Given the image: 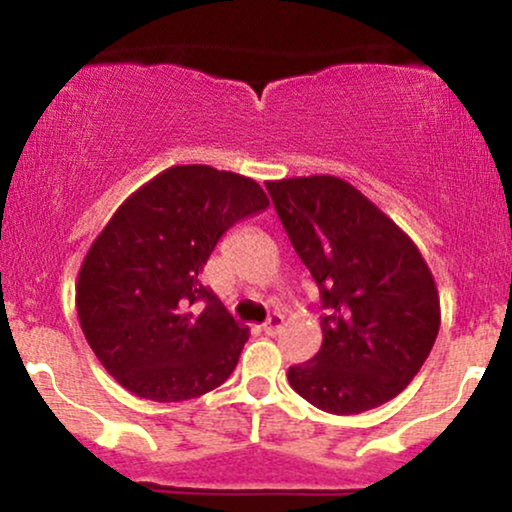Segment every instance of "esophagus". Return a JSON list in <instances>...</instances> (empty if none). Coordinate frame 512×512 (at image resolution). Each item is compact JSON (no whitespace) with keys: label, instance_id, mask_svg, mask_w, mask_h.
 <instances>
[{"label":"esophagus","instance_id":"obj_1","mask_svg":"<svg viewBox=\"0 0 512 512\" xmlns=\"http://www.w3.org/2000/svg\"><path fill=\"white\" fill-rule=\"evenodd\" d=\"M281 325H284V315H279V313H272L267 317V322H264L262 325V330L267 332V334H276L281 330Z\"/></svg>","mask_w":512,"mask_h":512}]
</instances>
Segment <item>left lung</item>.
Listing matches in <instances>:
<instances>
[{"mask_svg": "<svg viewBox=\"0 0 512 512\" xmlns=\"http://www.w3.org/2000/svg\"><path fill=\"white\" fill-rule=\"evenodd\" d=\"M267 192L325 310L320 351L289 368L291 387L330 414L390 402L424 366L440 327L436 281L419 248L334 175L274 180Z\"/></svg>", "mask_w": 512, "mask_h": 512, "instance_id": "obj_1", "label": "left lung"}]
</instances>
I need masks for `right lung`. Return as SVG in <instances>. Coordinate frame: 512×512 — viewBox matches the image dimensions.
<instances>
[{
	"label": "right lung",
	"mask_w": 512,
	"mask_h": 512,
	"mask_svg": "<svg viewBox=\"0 0 512 512\" xmlns=\"http://www.w3.org/2000/svg\"><path fill=\"white\" fill-rule=\"evenodd\" d=\"M267 207L252 178L173 166L115 211L81 264L76 313L125 390L182 402L226 383L250 330L202 286V269L233 223Z\"/></svg>",
	"instance_id": "add662e5"
}]
</instances>
